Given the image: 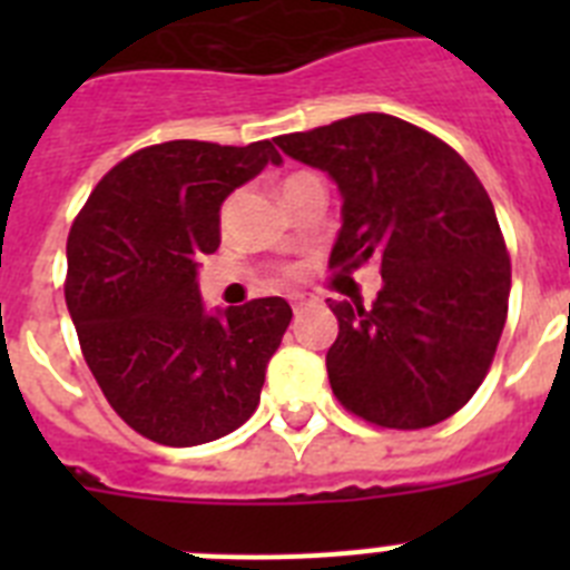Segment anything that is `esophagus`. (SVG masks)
Masks as SVG:
<instances>
[{"mask_svg": "<svg viewBox=\"0 0 570 570\" xmlns=\"http://www.w3.org/2000/svg\"><path fill=\"white\" fill-rule=\"evenodd\" d=\"M311 302H314V296L311 294H291V308H294L296 314H299L305 305H311Z\"/></svg>", "mask_w": 570, "mask_h": 570, "instance_id": "34e87169", "label": "esophagus"}]
</instances>
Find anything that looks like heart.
<instances>
[{"label": "heart", "mask_w": 570, "mask_h": 570, "mask_svg": "<svg viewBox=\"0 0 570 570\" xmlns=\"http://www.w3.org/2000/svg\"><path fill=\"white\" fill-rule=\"evenodd\" d=\"M296 176H299V174H294V176H288V179H285V183H291V179H296Z\"/></svg>", "instance_id": "heart-1"}]
</instances>
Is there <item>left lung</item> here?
<instances>
[{
	"instance_id": "1",
	"label": "left lung",
	"mask_w": 570,
	"mask_h": 570,
	"mask_svg": "<svg viewBox=\"0 0 570 570\" xmlns=\"http://www.w3.org/2000/svg\"><path fill=\"white\" fill-rule=\"evenodd\" d=\"M331 176L342 228L331 268L382 262L374 305L331 302L336 400L382 428L436 425L485 380L505 328L511 259L485 188L451 145L387 114L276 136Z\"/></svg>"
}]
</instances>
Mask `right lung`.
Here are the masks:
<instances>
[{"label":"right lung","mask_w":570,"mask_h":570,"mask_svg":"<svg viewBox=\"0 0 570 570\" xmlns=\"http://www.w3.org/2000/svg\"><path fill=\"white\" fill-rule=\"evenodd\" d=\"M265 165H282L268 139L150 145L105 174L70 228L65 302L85 362L159 445H203L248 420L294 316L282 296L210 314L196 282L219 248V208Z\"/></svg>","instance_id":"add662e5"}]
</instances>
